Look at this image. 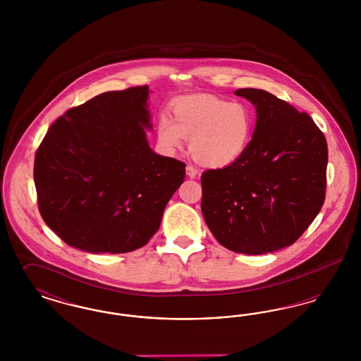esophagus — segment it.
Masks as SVG:
<instances>
[{
	"label": "esophagus",
	"instance_id": "1",
	"mask_svg": "<svg viewBox=\"0 0 361 361\" xmlns=\"http://www.w3.org/2000/svg\"><path fill=\"white\" fill-rule=\"evenodd\" d=\"M187 174H188L189 178H195V177H197V174H199V169L196 168V166H193V165H187Z\"/></svg>",
	"mask_w": 361,
	"mask_h": 361
}]
</instances>
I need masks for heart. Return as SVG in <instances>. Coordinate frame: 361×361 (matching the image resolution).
Returning a JSON list of instances; mask_svg holds the SVG:
<instances>
[{
    "mask_svg": "<svg viewBox=\"0 0 361 361\" xmlns=\"http://www.w3.org/2000/svg\"><path fill=\"white\" fill-rule=\"evenodd\" d=\"M174 121L162 116L158 139L168 149L189 140L192 157L202 165L221 168L233 164L247 149L256 115L249 104L212 94H193L173 104Z\"/></svg>",
    "mask_w": 361,
    "mask_h": 361,
    "instance_id": "1",
    "label": "heart"
}]
</instances>
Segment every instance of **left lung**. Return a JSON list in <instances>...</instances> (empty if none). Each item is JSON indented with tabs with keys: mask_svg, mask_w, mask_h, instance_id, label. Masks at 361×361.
<instances>
[{
	"mask_svg": "<svg viewBox=\"0 0 361 361\" xmlns=\"http://www.w3.org/2000/svg\"><path fill=\"white\" fill-rule=\"evenodd\" d=\"M255 104L253 137L237 161L202 174V212L226 249L264 255L307 230L326 196L327 143L306 112L262 89H238Z\"/></svg>",
	"mask_w": 361,
	"mask_h": 361,
	"instance_id": "left-lung-1",
	"label": "left lung"
}]
</instances>
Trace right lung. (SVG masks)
I'll return each instance as SVG.
<instances>
[{
  "mask_svg": "<svg viewBox=\"0 0 361 361\" xmlns=\"http://www.w3.org/2000/svg\"><path fill=\"white\" fill-rule=\"evenodd\" d=\"M149 86L105 92L68 109L36 150L39 212L70 246L128 253L159 228L185 164L155 154L145 127Z\"/></svg>",
  "mask_w": 361,
  "mask_h": 361,
  "instance_id": "1",
  "label": "right lung"
}]
</instances>
